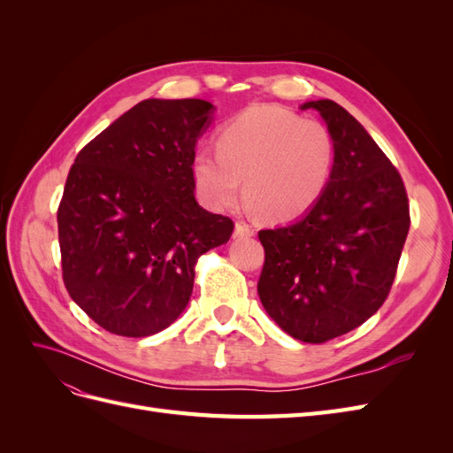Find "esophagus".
I'll list each match as a JSON object with an SVG mask.
<instances>
[{
  "label": "esophagus",
  "instance_id": "34e87169",
  "mask_svg": "<svg viewBox=\"0 0 453 453\" xmlns=\"http://www.w3.org/2000/svg\"><path fill=\"white\" fill-rule=\"evenodd\" d=\"M255 230L253 226H250L248 223L243 221H238L236 226H234V238H248V236H253Z\"/></svg>",
  "mask_w": 453,
  "mask_h": 453
}]
</instances>
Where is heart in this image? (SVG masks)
<instances>
[{
  "label": "heart",
  "mask_w": 453,
  "mask_h": 453,
  "mask_svg": "<svg viewBox=\"0 0 453 453\" xmlns=\"http://www.w3.org/2000/svg\"><path fill=\"white\" fill-rule=\"evenodd\" d=\"M334 142L319 120L273 105H255L230 119L215 149L193 158L196 193L211 210L234 205L245 195L272 221L308 211L333 173Z\"/></svg>",
  "instance_id": "heart-1"
}]
</instances>
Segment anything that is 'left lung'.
<instances>
[{
	"label": "left lung",
	"instance_id": "8db88e82",
	"mask_svg": "<svg viewBox=\"0 0 453 453\" xmlns=\"http://www.w3.org/2000/svg\"><path fill=\"white\" fill-rule=\"evenodd\" d=\"M318 109L334 142L331 181L310 211L258 232L257 291L287 334L323 344L363 325L386 303L410 228L401 173L361 122L333 100Z\"/></svg>",
	"mask_w": 453,
	"mask_h": 453
}]
</instances>
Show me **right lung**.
Wrapping results in <instances>:
<instances>
[{
	"instance_id": "add662e5",
	"label": "right lung",
	"mask_w": 453,
	"mask_h": 453,
	"mask_svg": "<svg viewBox=\"0 0 453 453\" xmlns=\"http://www.w3.org/2000/svg\"><path fill=\"white\" fill-rule=\"evenodd\" d=\"M211 111L203 100H143L67 173L57 215L64 285L109 333L170 326L193 295L200 255L232 236V219L195 198V147Z\"/></svg>"
}]
</instances>
